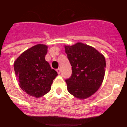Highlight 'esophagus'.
<instances>
[{"instance_id": "obj_1", "label": "esophagus", "mask_w": 127, "mask_h": 127, "mask_svg": "<svg viewBox=\"0 0 127 127\" xmlns=\"http://www.w3.org/2000/svg\"><path fill=\"white\" fill-rule=\"evenodd\" d=\"M57 72H58V74H60V69H59V68H58V69H57Z\"/></svg>"}]
</instances>
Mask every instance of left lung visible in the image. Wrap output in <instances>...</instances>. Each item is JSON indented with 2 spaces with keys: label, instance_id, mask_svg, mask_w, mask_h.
Here are the masks:
<instances>
[{
  "label": "left lung",
  "instance_id": "obj_1",
  "mask_svg": "<svg viewBox=\"0 0 127 127\" xmlns=\"http://www.w3.org/2000/svg\"><path fill=\"white\" fill-rule=\"evenodd\" d=\"M72 74L65 79L68 92L78 98H86L100 88L105 74V60L94 48L77 42L65 46Z\"/></svg>",
  "mask_w": 127,
  "mask_h": 127
}]
</instances>
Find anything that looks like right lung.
<instances>
[{"label": "right lung", "mask_w": 127, "mask_h": 127, "mask_svg": "<svg viewBox=\"0 0 127 127\" xmlns=\"http://www.w3.org/2000/svg\"><path fill=\"white\" fill-rule=\"evenodd\" d=\"M48 46L37 44L27 50L14 63L20 88L30 96L41 97L51 90L57 72L45 60Z\"/></svg>", "instance_id": "add662e5"}]
</instances>
